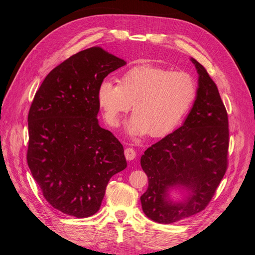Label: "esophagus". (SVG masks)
Instances as JSON below:
<instances>
[{"mask_svg":"<svg viewBox=\"0 0 255 255\" xmlns=\"http://www.w3.org/2000/svg\"><path fill=\"white\" fill-rule=\"evenodd\" d=\"M125 155L128 160H133L136 157V152L132 148H127L125 150Z\"/></svg>","mask_w":255,"mask_h":255,"instance_id":"esophagus-1","label":"esophagus"}]
</instances>
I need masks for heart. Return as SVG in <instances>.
<instances>
[{
    "mask_svg": "<svg viewBox=\"0 0 255 255\" xmlns=\"http://www.w3.org/2000/svg\"><path fill=\"white\" fill-rule=\"evenodd\" d=\"M197 95L198 83L190 73L141 65L127 71L118 85L104 81L98 90V102L111 128L119 127L132 106L128 132L157 138L179 126Z\"/></svg>",
    "mask_w": 255,
    "mask_h": 255,
    "instance_id": "1",
    "label": "heart"
}]
</instances>
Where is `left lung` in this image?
Returning a JSON list of instances; mask_svg holds the SVG:
<instances>
[{
  "label": "left lung",
  "instance_id": "obj_1",
  "mask_svg": "<svg viewBox=\"0 0 255 255\" xmlns=\"http://www.w3.org/2000/svg\"><path fill=\"white\" fill-rule=\"evenodd\" d=\"M199 74L197 99L183 126L144 151L140 164L148 189L140 197L151 220L173 223L198 214L208 205L228 168V113L215 82L194 58ZM190 191L184 203L167 198L171 187Z\"/></svg>",
  "mask_w": 255,
  "mask_h": 255
}]
</instances>
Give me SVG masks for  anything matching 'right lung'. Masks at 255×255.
Segmentation results:
<instances>
[{
  "instance_id": "obj_1",
  "label": "right lung",
  "mask_w": 255,
  "mask_h": 255,
  "mask_svg": "<svg viewBox=\"0 0 255 255\" xmlns=\"http://www.w3.org/2000/svg\"><path fill=\"white\" fill-rule=\"evenodd\" d=\"M126 61L101 48L69 57L47 75L28 112L27 165L45 200L76 218L96 214L125 151L99 126L98 90Z\"/></svg>"
}]
</instances>
